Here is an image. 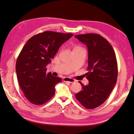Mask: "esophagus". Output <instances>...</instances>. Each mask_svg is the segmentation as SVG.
Masks as SVG:
<instances>
[{
  "label": "esophagus",
  "instance_id": "obj_1",
  "mask_svg": "<svg viewBox=\"0 0 134 134\" xmlns=\"http://www.w3.org/2000/svg\"><path fill=\"white\" fill-rule=\"evenodd\" d=\"M63 81L64 82H69V83H73V82H75L74 79H73L72 78H64L63 79Z\"/></svg>",
  "mask_w": 134,
  "mask_h": 134
}]
</instances>
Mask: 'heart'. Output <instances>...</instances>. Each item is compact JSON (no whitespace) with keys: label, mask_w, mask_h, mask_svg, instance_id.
I'll return each instance as SVG.
<instances>
[{"label":"heart","mask_w":134,"mask_h":134,"mask_svg":"<svg viewBox=\"0 0 134 134\" xmlns=\"http://www.w3.org/2000/svg\"><path fill=\"white\" fill-rule=\"evenodd\" d=\"M82 49V48L81 47H76L74 48V49Z\"/></svg>","instance_id":"obj_1"}]
</instances>
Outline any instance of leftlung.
<instances>
[{
    "mask_svg": "<svg viewBox=\"0 0 134 134\" xmlns=\"http://www.w3.org/2000/svg\"><path fill=\"white\" fill-rule=\"evenodd\" d=\"M88 48L87 85L79 82L82 90L75 94L87 109H94L107 100L116 83L118 63L112 45L98 34L87 33L75 36Z\"/></svg>",
    "mask_w": 134,
    "mask_h": 134,
    "instance_id": "left-lung-1",
    "label": "left lung"
}]
</instances>
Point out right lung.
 I'll return each mask as SVG.
<instances>
[{
    "label": "right lung",
    "mask_w": 134,
    "mask_h": 134,
    "mask_svg": "<svg viewBox=\"0 0 134 134\" xmlns=\"http://www.w3.org/2000/svg\"><path fill=\"white\" fill-rule=\"evenodd\" d=\"M71 33L46 31L32 37L22 48L16 62L17 79L31 103L42 105L55 94V85L62 78L47 73V65Z\"/></svg>",
    "instance_id": "add662e5"
}]
</instances>
